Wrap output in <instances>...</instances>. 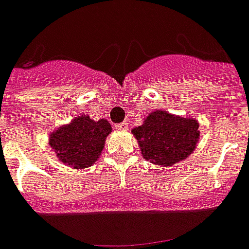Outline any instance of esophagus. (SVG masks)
Returning a JSON list of instances; mask_svg holds the SVG:
<instances>
[{
    "label": "esophagus",
    "instance_id": "esophagus-1",
    "mask_svg": "<svg viewBox=\"0 0 249 249\" xmlns=\"http://www.w3.org/2000/svg\"><path fill=\"white\" fill-rule=\"evenodd\" d=\"M127 129H129V123H127V122H123V123L116 124V130H120V131H126Z\"/></svg>",
    "mask_w": 249,
    "mask_h": 249
}]
</instances>
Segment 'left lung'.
<instances>
[{
  "instance_id": "1",
  "label": "left lung",
  "mask_w": 249,
  "mask_h": 249,
  "mask_svg": "<svg viewBox=\"0 0 249 249\" xmlns=\"http://www.w3.org/2000/svg\"><path fill=\"white\" fill-rule=\"evenodd\" d=\"M199 123L167 110H152L142 124L131 130L142 158L158 166H173L187 159L196 148Z\"/></svg>"
}]
</instances>
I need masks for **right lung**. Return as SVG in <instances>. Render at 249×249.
I'll list each match as a JSON object with an SVG mask.
<instances>
[{"label": "right lung", "instance_id": "add662e5", "mask_svg": "<svg viewBox=\"0 0 249 249\" xmlns=\"http://www.w3.org/2000/svg\"><path fill=\"white\" fill-rule=\"evenodd\" d=\"M110 131L112 127L108 120H92L84 113L51 131L48 142L66 166L84 169L94 165L100 158Z\"/></svg>", "mask_w": 249, "mask_h": 249}]
</instances>
